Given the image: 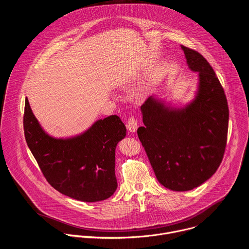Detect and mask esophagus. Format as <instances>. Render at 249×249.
<instances>
[{"mask_svg": "<svg viewBox=\"0 0 249 249\" xmlns=\"http://www.w3.org/2000/svg\"><path fill=\"white\" fill-rule=\"evenodd\" d=\"M126 126H127V129H128L130 132H132V133L136 132V130H137V128H138V121H137V119H136L134 116H130V117L128 118V120H127Z\"/></svg>", "mask_w": 249, "mask_h": 249, "instance_id": "esophagus-1", "label": "esophagus"}]
</instances>
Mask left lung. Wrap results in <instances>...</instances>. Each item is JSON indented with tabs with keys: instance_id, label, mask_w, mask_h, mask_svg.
<instances>
[{
	"instance_id": "left-lung-1",
	"label": "left lung",
	"mask_w": 249,
	"mask_h": 249,
	"mask_svg": "<svg viewBox=\"0 0 249 249\" xmlns=\"http://www.w3.org/2000/svg\"><path fill=\"white\" fill-rule=\"evenodd\" d=\"M188 67L198 72L195 98L173 108L150 96L141 106L145 126L138 128L157 178L173 191L192 190L220 166L229 128V106L214 70L197 51L181 45Z\"/></svg>"
}]
</instances>
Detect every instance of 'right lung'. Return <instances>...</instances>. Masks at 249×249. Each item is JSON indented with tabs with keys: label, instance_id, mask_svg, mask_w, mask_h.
<instances>
[{
	"label": "right lung",
	"instance_id": "right-lung-1",
	"mask_svg": "<svg viewBox=\"0 0 249 249\" xmlns=\"http://www.w3.org/2000/svg\"><path fill=\"white\" fill-rule=\"evenodd\" d=\"M25 141L48 183L60 193L83 202L109 198L117 188L115 149L126 127L117 115L99 119L86 132L66 139L49 136L25 99Z\"/></svg>",
	"mask_w": 249,
	"mask_h": 249
}]
</instances>
